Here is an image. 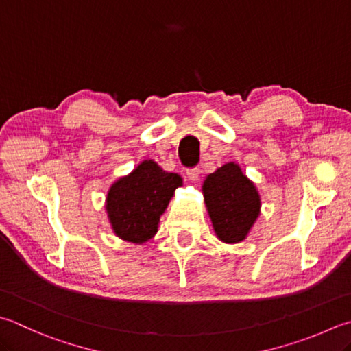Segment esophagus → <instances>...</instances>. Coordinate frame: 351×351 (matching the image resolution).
<instances>
[{"label": "esophagus", "instance_id": "1", "mask_svg": "<svg viewBox=\"0 0 351 351\" xmlns=\"http://www.w3.org/2000/svg\"><path fill=\"white\" fill-rule=\"evenodd\" d=\"M186 176H188V178L193 183H195V182H198V177H200V169L198 168H193V169H188L186 171Z\"/></svg>", "mask_w": 351, "mask_h": 351}]
</instances>
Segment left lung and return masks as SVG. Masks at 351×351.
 I'll use <instances>...</instances> for the list:
<instances>
[{
    "instance_id": "obj_1",
    "label": "left lung",
    "mask_w": 351,
    "mask_h": 351,
    "mask_svg": "<svg viewBox=\"0 0 351 351\" xmlns=\"http://www.w3.org/2000/svg\"><path fill=\"white\" fill-rule=\"evenodd\" d=\"M202 193L217 238L226 244L247 238L261 213L255 183L237 162H228L204 178Z\"/></svg>"
}]
</instances>
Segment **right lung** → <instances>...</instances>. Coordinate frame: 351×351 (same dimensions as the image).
Here are the masks:
<instances>
[{"mask_svg": "<svg viewBox=\"0 0 351 351\" xmlns=\"http://www.w3.org/2000/svg\"><path fill=\"white\" fill-rule=\"evenodd\" d=\"M180 186V176L167 173L154 160L145 158L108 189L105 210L113 234L127 243L149 241L157 234L160 217Z\"/></svg>", "mask_w": 351, "mask_h": 351, "instance_id": "1", "label": "right lung"}]
</instances>
